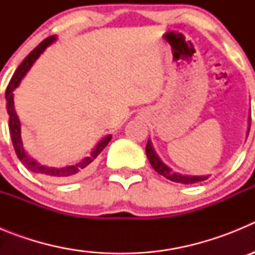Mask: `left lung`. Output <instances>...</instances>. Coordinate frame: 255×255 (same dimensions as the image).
<instances>
[{
  "mask_svg": "<svg viewBox=\"0 0 255 255\" xmlns=\"http://www.w3.org/2000/svg\"><path fill=\"white\" fill-rule=\"evenodd\" d=\"M249 129H251V117H249L248 134H249ZM145 153H147V157L148 159H149L150 164H152V167L154 168L159 175L164 176L166 179L171 180V181L180 182V184H195V182L204 181V180H207L209 177V176H186V175H181V173H177L175 172V171H172L170 167H167V166L161 161L158 154L154 152L150 140H148L147 147H145Z\"/></svg>",
  "mask_w": 255,
  "mask_h": 255,
  "instance_id": "obj_1",
  "label": "left lung"
}]
</instances>
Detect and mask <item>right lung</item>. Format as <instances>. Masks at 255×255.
Here are the masks:
<instances>
[{"label": "right lung", "instance_id": "right-lung-1", "mask_svg": "<svg viewBox=\"0 0 255 255\" xmlns=\"http://www.w3.org/2000/svg\"><path fill=\"white\" fill-rule=\"evenodd\" d=\"M56 40V35H51V37L46 38L43 42H40L37 47H35L33 51L24 58L20 66L17 67L15 74L11 78L10 83H8L7 88H6V102H7V114H8V129H10V135L11 140H12V145L15 148V152H16L17 158L21 161V163L25 166L28 170H30L31 172L39 173L42 176H44L46 179L51 180V181L55 182H65L69 181V180L78 179L79 176H82L84 173H87L88 171L91 170L92 166H93L94 161L98 157L101 152L106 148L110 140H111L112 135H107L100 143L97 144L96 148L92 150L91 155L89 157H85L83 161L78 162L75 164H71V166H66V167H47L43 164L38 163L35 159H33L31 157H29L28 153L24 149V145H22L21 140V128H20V121L19 117H17L16 111H15V106H13V93L15 88H17V85L20 84L21 79L25 76V74L28 73L29 69L33 66L37 58L39 57L40 53H43L44 49L49 46L51 43H53Z\"/></svg>", "mask_w": 255, "mask_h": 255}]
</instances>
